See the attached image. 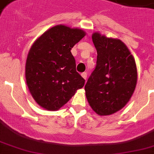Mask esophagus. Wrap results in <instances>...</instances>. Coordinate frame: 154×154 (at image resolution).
I'll return each instance as SVG.
<instances>
[{"mask_svg": "<svg viewBox=\"0 0 154 154\" xmlns=\"http://www.w3.org/2000/svg\"><path fill=\"white\" fill-rule=\"evenodd\" d=\"M82 77H83V78H85V79L86 80V78H87V72H82Z\"/></svg>", "mask_w": 154, "mask_h": 154, "instance_id": "34e87169", "label": "esophagus"}]
</instances>
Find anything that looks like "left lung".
Returning a JSON list of instances; mask_svg holds the SVG:
<instances>
[{
    "mask_svg": "<svg viewBox=\"0 0 154 154\" xmlns=\"http://www.w3.org/2000/svg\"><path fill=\"white\" fill-rule=\"evenodd\" d=\"M97 49V65L85 86L89 105L98 115L119 111L134 94L137 72L135 60L119 39L99 32L92 36Z\"/></svg>",
    "mask_w": 154,
    "mask_h": 154,
    "instance_id": "obj_1",
    "label": "left lung"
}]
</instances>
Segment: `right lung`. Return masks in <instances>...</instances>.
<instances>
[{"mask_svg":"<svg viewBox=\"0 0 154 154\" xmlns=\"http://www.w3.org/2000/svg\"><path fill=\"white\" fill-rule=\"evenodd\" d=\"M85 36L81 29L59 25L37 38L28 54L25 78L35 101L50 111L66 104L85 79L76 70L71 49Z\"/></svg>","mask_w":154,"mask_h":154,"instance_id":"right-lung-1","label":"right lung"}]
</instances>
